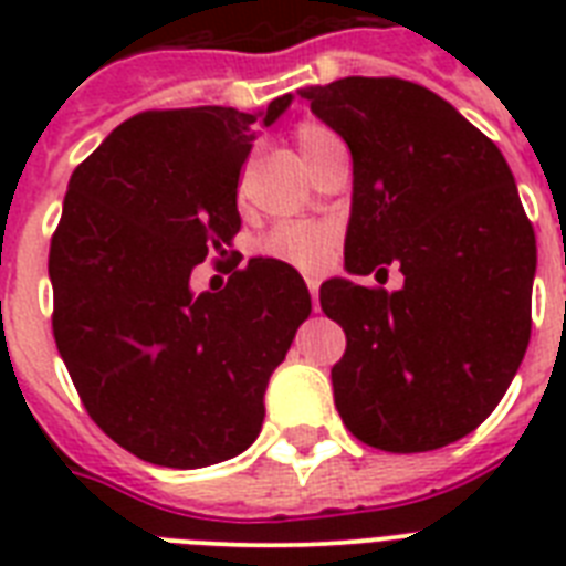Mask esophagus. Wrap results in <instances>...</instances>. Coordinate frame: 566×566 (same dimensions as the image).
I'll return each instance as SVG.
<instances>
[{"mask_svg":"<svg viewBox=\"0 0 566 566\" xmlns=\"http://www.w3.org/2000/svg\"><path fill=\"white\" fill-rule=\"evenodd\" d=\"M305 284H308V291H311V300H314V311H319V279H314V275H311V279H305Z\"/></svg>","mask_w":566,"mask_h":566,"instance_id":"34e87169","label":"esophagus"}]
</instances>
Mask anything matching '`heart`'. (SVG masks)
Instances as JSON below:
<instances>
[{"label":"heart","instance_id":"obj_1","mask_svg":"<svg viewBox=\"0 0 566 566\" xmlns=\"http://www.w3.org/2000/svg\"><path fill=\"white\" fill-rule=\"evenodd\" d=\"M332 140H337L335 132L323 126V123L308 119V123L296 126V144H300V153L305 161ZM335 243L337 229L332 222H282V226H275L258 240V255L311 273V270H323L328 264V258L335 252Z\"/></svg>","mask_w":566,"mask_h":566}]
</instances>
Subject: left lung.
Returning a JSON list of instances; mask_svg holds the SVG:
<instances>
[{
	"label": "left lung",
	"mask_w": 566,
	"mask_h": 566,
	"mask_svg": "<svg viewBox=\"0 0 566 566\" xmlns=\"http://www.w3.org/2000/svg\"><path fill=\"white\" fill-rule=\"evenodd\" d=\"M353 153L346 270L399 264L402 291L328 279L346 332L332 367L346 429L385 452H429L482 426L532 332L535 229L509 161L447 99L349 75L300 91Z\"/></svg>",
	"instance_id": "8db88e82"
}]
</instances>
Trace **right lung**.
Here are the masks:
<instances>
[{"instance_id":"1","label":"right lung","mask_w":566,"mask_h":566,"mask_svg":"<svg viewBox=\"0 0 566 566\" xmlns=\"http://www.w3.org/2000/svg\"><path fill=\"white\" fill-rule=\"evenodd\" d=\"M238 108L144 111L75 167L49 247L52 332L93 422L149 464L196 470L240 455L264 394L308 319L302 275L252 258L193 293L205 255L240 231L238 179L255 123Z\"/></svg>"}]
</instances>
